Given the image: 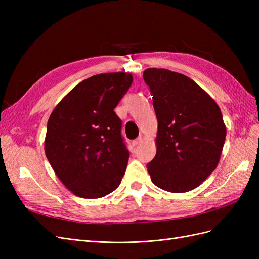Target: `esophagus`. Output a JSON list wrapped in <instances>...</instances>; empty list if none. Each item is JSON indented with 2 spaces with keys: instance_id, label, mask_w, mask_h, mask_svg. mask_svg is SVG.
Masks as SVG:
<instances>
[{
  "instance_id": "obj_1",
  "label": "esophagus",
  "mask_w": 259,
  "mask_h": 259,
  "mask_svg": "<svg viewBox=\"0 0 259 259\" xmlns=\"http://www.w3.org/2000/svg\"><path fill=\"white\" fill-rule=\"evenodd\" d=\"M142 140H143L142 136H139V137H138V138H136L135 140H133V145H134V146H137L139 143H142Z\"/></svg>"
}]
</instances>
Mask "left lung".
I'll return each instance as SVG.
<instances>
[{"instance_id":"obj_1","label":"left lung","mask_w":259,"mask_h":259,"mask_svg":"<svg viewBox=\"0 0 259 259\" xmlns=\"http://www.w3.org/2000/svg\"><path fill=\"white\" fill-rule=\"evenodd\" d=\"M144 80L158 119L156 154L147 164L152 183L168 192H187L213 173L221 159L226 125L221 109L190 77L149 68Z\"/></svg>"}]
</instances>
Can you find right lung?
<instances>
[{"instance_id": "right-lung-1", "label": "right lung", "mask_w": 259, "mask_h": 259, "mask_svg": "<svg viewBox=\"0 0 259 259\" xmlns=\"http://www.w3.org/2000/svg\"><path fill=\"white\" fill-rule=\"evenodd\" d=\"M132 82L125 72L93 75L70 91L50 116L46 158L77 197L103 198L121 184L130 152L114 108Z\"/></svg>"}]
</instances>
